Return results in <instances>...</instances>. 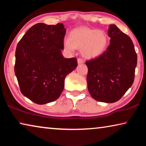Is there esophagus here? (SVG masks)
Returning a JSON list of instances; mask_svg holds the SVG:
<instances>
[{
    "instance_id": "obj_1",
    "label": "esophagus",
    "mask_w": 146,
    "mask_h": 146,
    "mask_svg": "<svg viewBox=\"0 0 146 146\" xmlns=\"http://www.w3.org/2000/svg\"><path fill=\"white\" fill-rule=\"evenodd\" d=\"M77 62H78V64H84V60L83 59H82V58H78L77 59Z\"/></svg>"
}]
</instances>
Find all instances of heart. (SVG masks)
Returning a JSON list of instances; mask_svg holds the SVG:
<instances>
[{"label": "heart", "mask_w": 146, "mask_h": 146, "mask_svg": "<svg viewBox=\"0 0 146 146\" xmlns=\"http://www.w3.org/2000/svg\"><path fill=\"white\" fill-rule=\"evenodd\" d=\"M108 45V37L102 30H97L88 27L74 29L69 35L68 40L64 42V48L69 52L75 49H82L85 58L92 59L102 55Z\"/></svg>", "instance_id": "obj_1"}]
</instances>
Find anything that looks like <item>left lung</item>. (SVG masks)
I'll list each match as a JSON object with an SVG mask.
<instances>
[{"label":"left lung","mask_w":146,"mask_h":146,"mask_svg":"<svg viewBox=\"0 0 146 146\" xmlns=\"http://www.w3.org/2000/svg\"><path fill=\"white\" fill-rule=\"evenodd\" d=\"M110 44L102 55L86 62L88 88L94 99L113 103L132 86L137 55L131 39L115 24L109 27Z\"/></svg>","instance_id":"8db88e82"}]
</instances>
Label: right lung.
<instances>
[{"mask_svg": "<svg viewBox=\"0 0 146 146\" xmlns=\"http://www.w3.org/2000/svg\"><path fill=\"white\" fill-rule=\"evenodd\" d=\"M66 29L63 24L38 23L28 29L17 44L15 73L21 93L37 104L56 100L66 76L76 68L75 57L65 58Z\"/></svg>", "mask_w": 146, "mask_h": 146, "instance_id": "1", "label": "right lung"}]
</instances>
